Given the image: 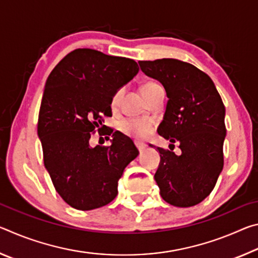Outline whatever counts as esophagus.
I'll list each match as a JSON object with an SVG mask.
<instances>
[{"instance_id":"1","label":"esophagus","mask_w":258,"mask_h":258,"mask_svg":"<svg viewBox=\"0 0 258 258\" xmlns=\"http://www.w3.org/2000/svg\"><path fill=\"white\" fill-rule=\"evenodd\" d=\"M135 146H137L138 150H139L140 152H142L143 150L146 149V145H145V143H141V142H135Z\"/></svg>"}]
</instances>
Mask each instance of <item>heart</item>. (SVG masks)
<instances>
[{
    "instance_id": "heart-1",
    "label": "heart",
    "mask_w": 258,
    "mask_h": 258,
    "mask_svg": "<svg viewBox=\"0 0 258 258\" xmlns=\"http://www.w3.org/2000/svg\"><path fill=\"white\" fill-rule=\"evenodd\" d=\"M158 84H156L154 82L146 83L145 85L141 87V92L143 95H146L148 92H150L152 89H155ZM121 95V90H118L117 92L113 94L112 97V104L117 103ZM120 130L123 131L125 134L130 135V137L138 138V139H145L149 137L151 134L152 130H154V126L150 120L146 119H126L120 123Z\"/></svg>"
}]
</instances>
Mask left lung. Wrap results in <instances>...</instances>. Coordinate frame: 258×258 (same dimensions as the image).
<instances>
[{"label": "left lung", "instance_id": "obj_1", "mask_svg": "<svg viewBox=\"0 0 258 258\" xmlns=\"http://www.w3.org/2000/svg\"><path fill=\"white\" fill-rule=\"evenodd\" d=\"M147 76L159 81L168 101L158 134L180 143L181 155L157 148L155 174L160 196L175 207L195 206L209 196L223 169L225 107L207 74L177 59L139 61ZM172 146V145H171Z\"/></svg>", "mask_w": 258, "mask_h": 258}]
</instances>
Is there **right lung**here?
Segmentation results:
<instances>
[{
	"instance_id": "right-lung-1",
	"label": "right lung",
	"mask_w": 258,
	"mask_h": 258,
	"mask_svg": "<svg viewBox=\"0 0 258 258\" xmlns=\"http://www.w3.org/2000/svg\"><path fill=\"white\" fill-rule=\"evenodd\" d=\"M138 73L132 59L77 49L47 77L37 134L52 183L73 208L91 211L112 202L125 167L139 155L132 140L110 128V146H90L102 117L111 116L113 94Z\"/></svg>"
}]
</instances>
